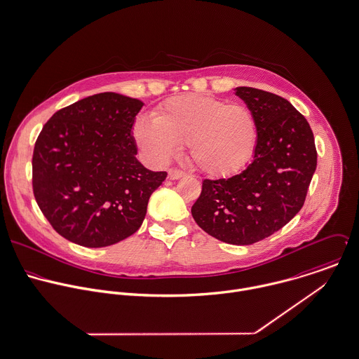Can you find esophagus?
<instances>
[{"label":"esophagus","mask_w":359,"mask_h":359,"mask_svg":"<svg viewBox=\"0 0 359 359\" xmlns=\"http://www.w3.org/2000/svg\"><path fill=\"white\" fill-rule=\"evenodd\" d=\"M183 176H184V172L180 170V169H169V172H168V177L170 180H177V179L183 177Z\"/></svg>","instance_id":"esophagus-1"}]
</instances>
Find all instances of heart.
<instances>
[{
  "mask_svg": "<svg viewBox=\"0 0 359 359\" xmlns=\"http://www.w3.org/2000/svg\"><path fill=\"white\" fill-rule=\"evenodd\" d=\"M133 137L155 162H168L189 145L193 165L211 177H227L251 159L258 142L252 111L210 95L183 94L161 105L154 119L139 118Z\"/></svg>",
  "mask_w": 359,
  "mask_h": 359,
  "instance_id": "b5f03b06",
  "label": "heart"
}]
</instances>
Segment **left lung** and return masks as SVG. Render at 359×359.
<instances>
[{
  "instance_id": "obj_1",
  "label": "left lung",
  "mask_w": 359,
  "mask_h": 359,
  "mask_svg": "<svg viewBox=\"0 0 359 359\" xmlns=\"http://www.w3.org/2000/svg\"><path fill=\"white\" fill-rule=\"evenodd\" d=\"M234 91L257 121L254 158L238 175L205 179L191 215L217 240L250 245L269 237L299 212L318 154L309 123L286 98L254 87Z\"/></svg>"
}]
</instances>
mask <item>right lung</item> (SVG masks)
<instances>
[{"mask_svg":"<svg viewBox=\"0 0 359 359\" xmlns=\"http://www.w3.org/2000/svg\"><path fill=\"white\" fill-rule=\"evenodd\" d=\"M143 102L100 93L55 112L33 151V193L57 233L100 248L139 230L151 194L166 179L136 158L132 136Z\"/></svg>","mask_w":359,"mask_h":359,"instance_id":"right-lung-1","label":"right lung"}]
</instances>
